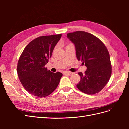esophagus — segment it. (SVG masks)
<instances>
[{"mask_svg":"<svg viewBox=\"0 0 129 129\" xmlns=\"http://www.w3.org/2000/svg\"><path fill=\"white\" fill-rule=\"evenodd\" d=\"M64 74H67V75H72V74H73V73L71 72L66 71V72H64Z\"/></svg>","mask_w":129,"mask_h":129,"instance_id":"obj_1","label":"esophagus"}]
</instances>
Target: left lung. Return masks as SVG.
Returning a JSON list of instances; mask_svg holds the SVG:
<instances>
[{
    "mask_svg": "<svg viewBox=\"0 0 129 129\" xmlns=\"http://www.w3.org/2000/svg\"><path fill=\"white\" fill-rule=\"evenodd\" d=\"M75 45L78 61H81L87 69L78 74L81 80L76 85L80 91L93 95L102 90L111 75V65L106 47L98 38L83 31L67 34Z\"/></svg>",
    "mask_w": 129,
    "mask_h": 129,
    "instance_id": "1",
    "label": "left lung"
}]
</instances>
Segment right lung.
Listing matches in <instances>:
<instances>
[{
  "label": "right lung",
  "mask_w": 129,
  "mask_h": 129,
  "mask_svg": "<svg viewBox=\"0 0 129 129\" xmlns=\"http://www.w3.org/2000/svg\"><path fill=\"white\" fill-rule=\"evenodd\" d=\"M62 34L41 36L27 45L19 58L17 73L27 91L38 97L49 95L60 83L62 74L53 73L45 65Z\"/></svg>",
  "instance_id": "obj_1"
}]
</instances>
